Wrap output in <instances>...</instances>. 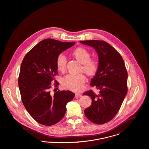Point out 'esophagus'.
<instances>
[{
	"instance_id": "1",
	"label": "esophagus",
	"mask_w": 149,
	"mask_h": 149,
	"mask_svg": "<svg viewBox=\"0 0 149 149\" xmlns=\"http://www.w3.org/2000/svg\"><path fill=\"white\" fill-rule=\"evenodd\" d=\"M81 97H82V94H81L79 93H75V98H79Z\"/></svg>"
}]
</instances>
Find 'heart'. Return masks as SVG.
I'll list each match as a JSON object with an SVG mask.
<instances>
[{
    "label": "heart",
    "mask_w": 149,
    "mask_h": 149,
    "mask_svg": "<svg viewBox=\"0 0 149 149\" xmlns=\"http://www.w3.org/2000/svg\"><path fill=\"white\" fill-rule=\"evenodd\" d=\"M75 58L83 64L81 70L84 71L89 77L94 76L98 69L99 63L96 59L90 58L89 52L84 47H78L73 52ZM67 65V58L63 54H59L56 59V66L58 70L64 72ZM86 77L84 74L78 75L69 74L65 77L63 80V85L68 89L78 91L84 88L86 82Z\"/></svg>",
    "instance_id": "b5f03b06"
}]
</instances>
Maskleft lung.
<instances>
[{"label":"left lung","mask_w":149,"mask_h":149,"mask_svg":"<svg viewBox=\"0 0 149 149\" xmlns=\"http://www.w3.org/2000/svg\"><path fill=\"white\" fill-rule=\"evenodd\" d=\"M93 47L98 56L99 69L91 79L90 85L99 90L84 93L90 96L92 102L85 109V116L90 121L102 124L111 121L119 112L127 94V71L119 52L109 44L102 40L80 41Z\"/></svg>","instance_id":"left-lung-1"}]
</instances>
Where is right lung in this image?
<instances>
[{
  "mask_svg": "<svg viewBox=\"0 0 149 149\" xmlns=\"http://www.w3.org/2000/svg\"><path fill=\"white\" fill-rule=\"evenodd\" d=\"M75 44L52 38L43 40L22 61L18 77L22 102L30 116L40 124L49 126L58 123L65 113L67 104L74 98L75 94L71 91L54 89L52 94L51 89L52 81L55 88L59 85L55 80L58 75V56Z\"/></svg>",
  "mask_w": 149,
  "mask_h": 149,
  "instance_id": "add662e5",
  "label": "right lung"
}]
</instances>
